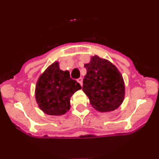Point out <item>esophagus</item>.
Returning <instances> with one entry per match:
<instances>
[{
	"label": "esophagus",
	"mask_w": 159,
	"mask_h": 159,
	"mask_svg": "<svg viewBox=\"0 0 159 159\" xmlns=\"http://www.w3.org/2000/svg\"><path fill=\"white\" fill-rule=\"evenodd\" d=\"M77 81H78V83H80V84L81 86H82V85H83V79L80 77V78H79L78 80H77Z\"/></svg>",
	"instance_id": "34e87169"
}]
</instances>
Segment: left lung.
I'll return each mask as SVG.
<instances>
[{
  "label": "left lung",
  "instance_id": "8db88e82",
  "mask_svg": "<svg viewBox=\"0 0 159 159\" xmlns=\"http://www.w3.org/2000/svg\"><path fill=\"white\" fill-rule=\"evenodd\" d=\"M87 75L83 82V91L95 109L100 112L116 110L123 102L125 95L122 75L108 60L95 56L84 65Z\"/></svg>",
  "mask_w": 159,
  "mask_h": 159
}]
</instances>
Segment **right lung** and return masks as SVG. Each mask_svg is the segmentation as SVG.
I'll return each instance as SVG.
<instances>
[{
  "label": "right lung",
  "mask_w": 159,
  "mask_h": 159,
  "mask_svg": "<svg viewBox=\"0 0 159 159\" xmlns=\"http://www.w3.org/2000/svg\"><path fill=\"white\" fill-rule=\"evenodd\" d=\"M81 88L67 71L60 69L58 62L49 66L38 80L36 99L39 107L50 116H61L70 109V98Z\"/></svg>",
  "instance_id": "obj_1"
}]
</instances>
